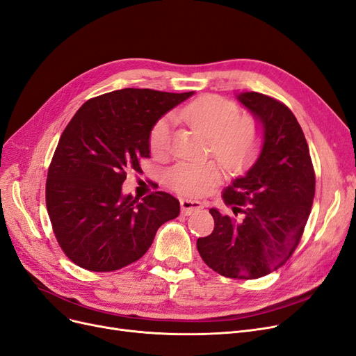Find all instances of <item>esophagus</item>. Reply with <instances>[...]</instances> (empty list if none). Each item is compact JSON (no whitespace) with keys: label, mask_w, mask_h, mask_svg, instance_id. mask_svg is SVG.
Here are the masks:
<instances>
[{"label":"esophagus","mask_w":356,"mask_h":356,"mask_svg":"<svg viewBox=\"0 0 356 356\" xmlns=\"http://www.w3.org/2000/svg\"><path fill=\"white\" fill-rule=\"evenodd\" d=\"M179 203H181V211L184 215H191L193 211L203 209V204L200 202L190 200V198H181Z\"/></svg>","instance_id":"obj_1"}]
</instances>
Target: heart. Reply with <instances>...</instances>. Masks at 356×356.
Masks as SVG:
<instances>
[{
	"label": "heart",
	"mask_w": 356,
	"mask_h": 356,
	"mask_svg": "<svg viewBox=\"0 0 356 356\" xmlns=\"http://www.w3.org/2000/svg\"><path fill=\"white\" fill-rule=\"evenodd\" d=\"M178 117L190 121L197 130L210 138L211 150L219 162L231 172L245 168L260 146L257 125L248 120H239L241 113L235 104L215 95L195 99L178 111ZM172 118L162 117L150 131V150L163 156L170 147ZM220 177L219 168L211 163L182 162L168 174V184L178 193L198 195L209 190Z\"/></svg>",
	"instance_id": "b5f03b06"
}]
</instances>
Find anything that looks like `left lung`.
Listing matches in <instances>:
<instances>
[{"label": "left lung", "mask_w": 356, "mask_h": 356, "mask_svg": "<svg viewBox=\"0 0 356 356\" xmlns=\"http://www.w3.org/2000/svg\"><path fill=\"white\" fill-rule=\"evenodd\" d=\"M261 133L257 161L223 193L231 215L210 209L215 229L197 239L203 261L225 277L257 279L285 264L300 244L316 175L292 111L257 92L236 95Z\"/></svg>", "instance_id": "8db88e82"}]
</instances>
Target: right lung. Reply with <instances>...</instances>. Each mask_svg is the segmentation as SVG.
Returning <instances> with one entry per match:
<instances>
[{
  "label": "right lung",
  "instance_id": "add662e5",
  "mask_svg": "<svg viewBox=\"0 0 356 356\" xmlns=\"http://www.w3.org/2000/svg\"><path fill=\"white\" fill-rule=\"evenodd\" d=\"M193 92L127 88L84 104L55 149L47 209L60 247L90 272H113L143 257L159 227L179 215V202L156 191L138 202L122 193L129 170L150 158V131Z\"/></svg>",
  "mask_w": 356,
  "mask_h": 356
}]
</instances>
